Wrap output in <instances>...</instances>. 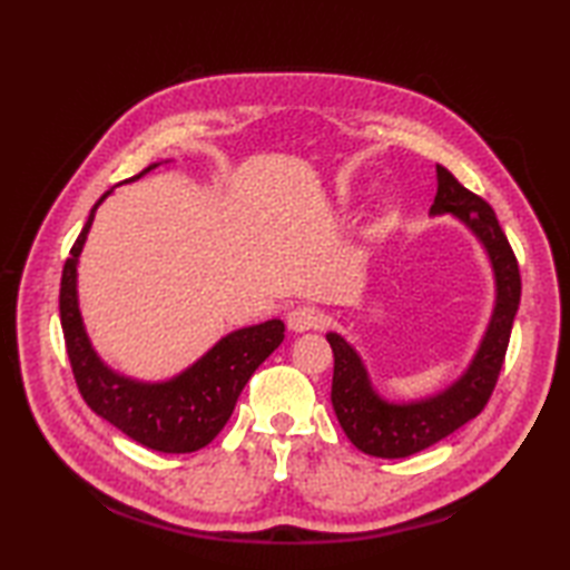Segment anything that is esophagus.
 <instances>
[{
  "instance_id": "obj_1",
  "label": "esophagus",
  "mask_w": 570,
  "mask_h": 570,
  "mask_svg": "<svg viewBox=\"0 0 570 570\" xmlns=\"http://www.w3.org/2000/svg\"><path fill=\"white\" fill-rule=\"evenodd\" d=\"M286 323H288V328H292L294 333H304V331L321 328V325L325 323V318H323V313L316 306H294L292 311H288Z\"/></svg>"
}]
</instances>
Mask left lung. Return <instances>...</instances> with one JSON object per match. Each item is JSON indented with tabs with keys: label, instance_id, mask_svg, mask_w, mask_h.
<instances>
[{
	"label": "left lung",
	"instance_id": "8db88e82",
	"mask_svg": "<svg viewBox=\"0 0 570 570\" xmlns=\"http://www.w3.org/2000/svg\"><path fill=\"white\" fill-rule=\"evenodd\" d=\"M435 178H439V190H435L431 215L453 213L480 237L494 269L498 301H494L488 333L463 377L445 392L421 399V402H384L372 390L365 365L355 350L337 333H328L335 357L331 390L335 416L353 445L374 458L414 455L451 435L485 409L504 365L519 296H522L519 264L498 223V215L485 200L460 184L448 168L435 166Z\"/></svg>",
	"mask_w": 570,
	"mask_h": 570
}]
</instances>
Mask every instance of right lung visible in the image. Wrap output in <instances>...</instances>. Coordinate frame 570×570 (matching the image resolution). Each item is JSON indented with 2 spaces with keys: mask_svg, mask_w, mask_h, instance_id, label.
<instances>
[{
  "mask_svg": "<svg viewBox=\"0 0 570 570\" xmlns=\"http://www.w3.org/2000/svg\"><path fill=\"white\" fill-rule=\"evenodd\" d=\"M154 166L156 164L144 168L129 180L141 178ZM107 196L110 190L92 205L88 223L80 229L76 245L70 247L63 276H60V325H63L72 377L85 404L131 441L161 453L200 451L233 416L237 396L245 390L254 370L282 345L284 323L274 318L225 335L196 365L168 382L147 384L112 372L88 341L76 292L78 257L95 220V210Z\"/></svg>",
  "mask_w": 570,
  "mask_h": 570,
  "instance_id": "1",
  "label": "right lung"
}]
</instances>
